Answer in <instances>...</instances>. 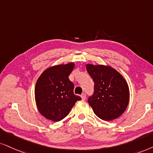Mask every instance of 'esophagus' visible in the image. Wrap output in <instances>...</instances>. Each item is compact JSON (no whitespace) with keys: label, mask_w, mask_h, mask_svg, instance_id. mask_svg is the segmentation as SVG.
Segmentation results:
<instances>
[{"label":"esophagus","mask_w":153,"mask_h":153,"mask_svg":"<svg viewBox=\"0 0 153 153\" xmlns=\"http://www.w3.org/2000/svg\"><path fill=\"white\" fill-rule=\"evenodd\" d=\"M80 97H81V98H82V100H85V99H86V94H85V93L82 94H81Z\"/></svg>","instance_id":"34e87169"}]
</instances>
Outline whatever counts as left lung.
Listing matches in <instances>:
<instances>
[{"mask_svg": "<svg viewBox=\"0 0 153 153\" xmlns=\"http://www.w3.org/2000/svg\"><path fill=\"white\" fill-rule=\"evenodd\" d=\"M87 72L94 82L88 103L94 113L103 120L119 117L129 101V87L125 78L111 66L87 64Z\"/></svg>", "mask_w": 153, "mask_h": 153, "instance_id": "obj_1", "label": "left lung"}]
</instances>
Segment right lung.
<instances>
[{"instance_id":"1","label":"right lung","mask_w":153,"mask_h":153,"mask_svg":"<svg viewBox=\"0 0 153 153\" xmlns=\"http://www.w3.org/2000/svg\"><path fill=\"white\" fill-rule=\"evenodd\" d=\"M74 63L46 69L38 79L35 98L38 109L47 119L59 122L66 117L80 97L74 94V85L68 76Z\"/></svg>"}]
</instances>
